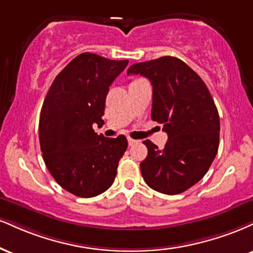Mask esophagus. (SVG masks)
Returning a JSON list of instances; mask_svg holds the SVG:
<instances>
[{
	"label": "esophagus",
	"instance_id": "34e87169",
	"mask_svg": "<svg viewBox=\"0 0 253 253\" xmlns=\"http://www.w3.org/2000/svg\"><path fill=\"white\" fill-rule=\"evenodd\" d=\"M136 140H134V139H132V138H128V145L129 146H133V145H135L136 144Z\"/></svg>",
	"mask_w": 253,
	"mask_h": 253
}]
</instances>
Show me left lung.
Returning a JSON list of instances; mask_svg holds the SVG:
<instances>
[{
  "label": "left lung",
  "instance_id": "1",
  "mask_svg": "<svg viewBox=\"0 0 253 253\" xmlns=\"http://www.w3.org/2000/svg\"><path fill=\"white\" fill-rule=\"evenodd\" d=\"M127 74H140L153 86L152 120L163 124L169 139L163 150L145 140L148 153L140 164L142 178L164 194H179L209 171L219 146L218 109L202 78L178 57L135 63Z\"/></svg>",
  "mask_w": 253,
  "mask_h": 253
}]
</instances>
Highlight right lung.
<instances>
[{
	"mask_svg": "<svg viewBox=\"0 0 253 253\" xmlns=\"http://www.w3.org/2000/svg\"><path fill=\"white\" fill-rule=\"evenodd\" d=\"M128 65L96 54L74 57L53 81L42 105L39 139L48 171L61 187L81 198L95 197L113 184L127 150L125 135H97L109 86Z\"/></svg>",
	"mask_w": 253,
	"mask_h": 253,
	"instance_id": "obj_1",
	"label": "right lung"
}]
</instances>
